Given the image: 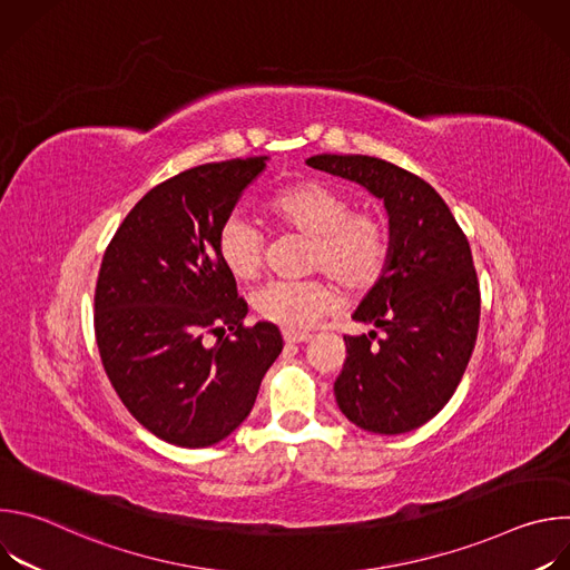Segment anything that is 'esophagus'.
I'll return each mask as SVG.
<instances>
[{
	"instance_id": "obj_1",
	"label": "esophagus",
	"mask_w": 570,
	"mask_h": 570,
	"mask_svg": "<svg viewBox=\"0 0 570 570\" xmlns=\"http://www.w3.org/2000/svg\"><path fill=\"white\" fill-rule=\"evenodd\" d=\"M282 336H284V341H286L288 345H299V343H308V341H313V336H311V334L293 332V330H284V332H282Z\"/></svg>"
}]
</instances>
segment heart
Masks as SVG:
<instances>
[{
	"label": "heart",
	"instance_id": "heart-1",
	"mask_svg": "<svg viewBox=\"0 0 570 570\" xmlns=\"http://www.w3.org/2000/svg\"><path fill=\"white\" fill-rule=\"evenodd\" d=\"M273 220L311 236V271L332 275L350 291L379 282L390 257V232L381 214L352 209L347 191L320 180H304L275 191L266 205ZM216 255L238 282H250L264 266V236L240 214L223 220ZM341 306V293L327 279L271 282L255 293V311L277 327L311 330Z\"/></svg>",
	"mask_w": 570,
	"mask_h": 570
}]
</instances>
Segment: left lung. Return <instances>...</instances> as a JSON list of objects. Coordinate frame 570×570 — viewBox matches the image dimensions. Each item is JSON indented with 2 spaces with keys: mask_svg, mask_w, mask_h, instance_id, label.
Masks as SVG:
<instances>
[{
  "mask_svg": "<svg viewBox=\"0 0 570 570\" xmlns=\"http://www.w3.org/2000/svg\"><path fill=\"white\" fill-rule=\"evenodd\" d=\"M306 165L367 189L390 229L383 275L352 313L383 336H345L338 409L370 433L415 431L453 396L475 345L480 291L469 240L429 183L385 159L322 153Z\"/></svg>",
  "mask_w": 570,
  "mask_h": 570,
  "instance_id": "left-lung-1",
  "label": "left lung"
}]
</instances>
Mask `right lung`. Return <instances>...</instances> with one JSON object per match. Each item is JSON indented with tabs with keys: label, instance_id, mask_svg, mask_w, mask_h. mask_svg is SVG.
<instances>
[{
	"label": "right lung",
	"instance_id": "1",
	"mask_svg": "<svg viewBox=\"0 0 570 570\" xmlns=\"http://www.w3.org/2000/svg\"><path fill=\"white\" fill-rule=\"evenodd\" d=\"M266 161H214L153 187L104 255L95 330L106 374L130 415L176 446L234 433L284 347L271 322L243 327L248 304L216 255L223 220Z\"/></svg>",
	"mask_w": 570,
	"mask_h": 570
}]
</instances>
